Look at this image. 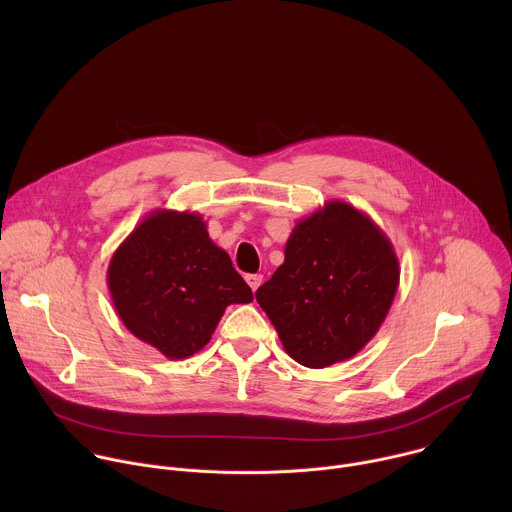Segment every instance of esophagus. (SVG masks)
Segmentation results:
<instances>
[{"label": "esophagus", "instance_id": "obj_1", "mask_svg": "<svg viewBox=\"0 0 512 512\" xmlns=\"http://www.w3.org/2000/svg\"><path fill=\"white\" fill-rule=\"evenodd\" d=\"M245 279H247L249 287H251L253 291H257V287H259V285H261V281H263V275H259V273H251V275H247Z\"/></svg>", "mask_w": 512, "mask_h": 512}]
</instances>
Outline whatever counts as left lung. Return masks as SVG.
Masks as SVG:
<instances>
[{"label":"left lung","instance_id":"1","mask_svg":"<svg viewBox=\"0 0 512 512\" xmlns=\"http://www.w3.org/2000/svg\"><path fill=\"white\" fill-rule=\"evenodd\" d=\"M399 273L393 243L373 218L328 200L298 221L283 263L255 298L285 352L308 369H324L352 358L379 332Z\"/></svg>","mask_w":512,"mask_h":512}]
</instances>
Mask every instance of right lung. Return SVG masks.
Here are the masks:
<instances>
[{"label": "right lung", "instance_id": "obj_1", "mask_svg": "<svg viewBox=\"0 0 512 512\" xmlns=\"http://www.w3.org/2000/svg\"><path fill=\"white\" fill-rule=\"evenodd\" d=\"M107 285L119 320L170 360L202 350L227 306L253 291L198 212L152 210L115 249Z\"/></svg>", "mask_w": 512, "mask_h": 512}]
</instances>
